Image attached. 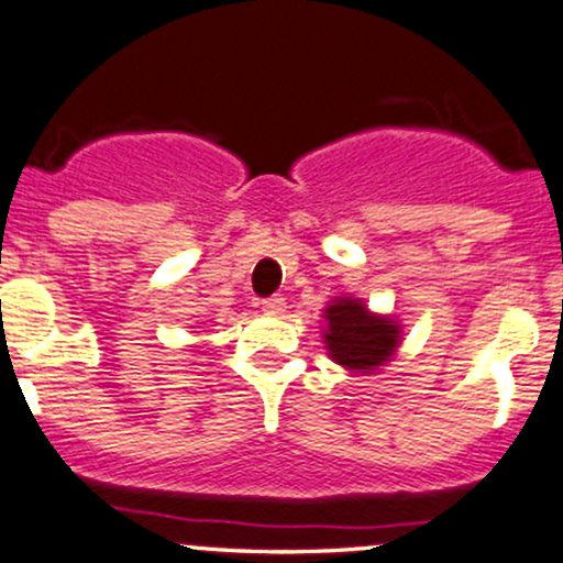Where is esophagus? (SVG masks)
<instances>
[{"label": "esophagus", "mask_w": 563, "mask_h": 563, "mask_svg": "<svg viewBox=\"0 0 563 563\" xmlns=\"http://www.w3.org/2000/svg\"><path fill=\"white\" fill-rule=\"evenodd\" d=\"M262 309H264V312H267V314H283V312H286V299H283L280 294L269 296V299L262 301Z\"/></svg>", "instance_id": "34e87169"}]
</instances>
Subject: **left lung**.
<instances>
[{"mask_svg": "<svg viewBox=\"0 0 563 563\" xmlns=\"http://www.w3.org/2000/svg\"><path fill=\"white\" fill-rule=\"evenodd\" d=\"M325 344L335 363L352 371H373L391 357L399 341V325L376 318L357 299H339L325 309Z\"/></svg>", "mask_w": 563, "mask_h": 563, "instance_id": "8db88e82", "label": "left lung"}]
</instances>
